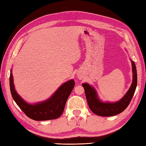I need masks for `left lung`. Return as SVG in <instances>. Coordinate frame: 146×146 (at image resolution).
Wrapping results in <instances>:
<instances>
[{
  "label": "left lung",
  "instance_id": "1",
  "mask_svg": "<svg viewBox=\"0 0 146 146\" xmlns=\"http://www.w3.org/2000/svg\"><path fill=\"white\" fill-rule=\"evenodd\" d=\"M131 63L133 71L132 83L124 97L115 103H104L101 102L98 99L95 89L87 83H83L89 108L94 113L103 117L113 116L122 112L128 107L134 95L137 83L135 64L133 61Z\"/></svg>",
  "mask_w": 146,
  "mask_h": 146
}]
</instances>
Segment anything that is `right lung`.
Masks as SVG:
<instances>
[{
  "label": "right lung",
  "mask_w": 146,
  "mask_h": 146,
  "mask_svg": "<svg viewBox=\"0 0 146 146\" xmlns=\"http://www.w3.org/2000/svg\"><path fill=\"white\" fill-rule=\"evenodd\" d=\"M9 84L12 97L23 112L30 119L40 121L56 119L61 115L67 99L75 86V82L71 80L64 83L50 98L35 105L26 103L17 94L14 88L12 71L10 73Z\"/></svg>",
  "instance_id": "1"
}]
</instances>
